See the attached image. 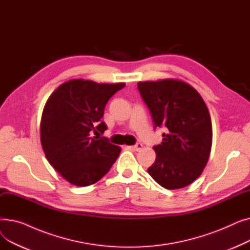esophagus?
Returning a JSON list of instances; mask_svg holds the SVG:
<instances>
[{
    "mask_svg": "<svg viewBox=\"0 0 250 250\" xmlns=\"http://www.w3.org/2000/svg\"><path fill=\"white\" fill-rule=\"evenodd\" d=\"M135 151H140L142 148H143V144H141V143H137L135 146H133L132 147Z\"/></svg>",
    "mask_w": 250,
    "mask_h": 250,
    "instance_id": "34e87169",
    "label": "esophagus"
}]
</instances>
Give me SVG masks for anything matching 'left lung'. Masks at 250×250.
<instances>
[{"label":"left lung","mask_w":250,"mask_h":250,"mask_svg":"<svg viewBox=\"0 0 250 250\" xmlns=\"http://www.w3.org/2000/svg\"><path fill=\"white\" fill-rule=\"evenodd\" d=\"M138 90L154 128L166 129L162 143L153 147L156 160L149 174L167 189L190 185L202 174L212 148V122L205 101L190 85L172 79L139 82Z\"/></svg>","instance_id":"obj_1"}]
</instances>
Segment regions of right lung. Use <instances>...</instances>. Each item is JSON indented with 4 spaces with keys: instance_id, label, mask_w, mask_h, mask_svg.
Returning a JSON list of instances; mask_svg holds the SVG:
<instances>
[{
    "instance_id": "right-lung-1",
    "label": "right lung",
    "mask_w": 250,
    "mask_h": 250,
    "mask_svg": "<svg viewBox=\"0 0 250 250\" xmlns=\"http://www.w3.org/2000/svg\"><path fill=\"white\" fill-rule=\"evenodd\" d=\"M125 86L76 79L62 84L46 101L42 145L49 164L72 185H93L120 155V147L98 135L107 129L101 121L105 105Z\"/></svg>"
}]
</instances>
